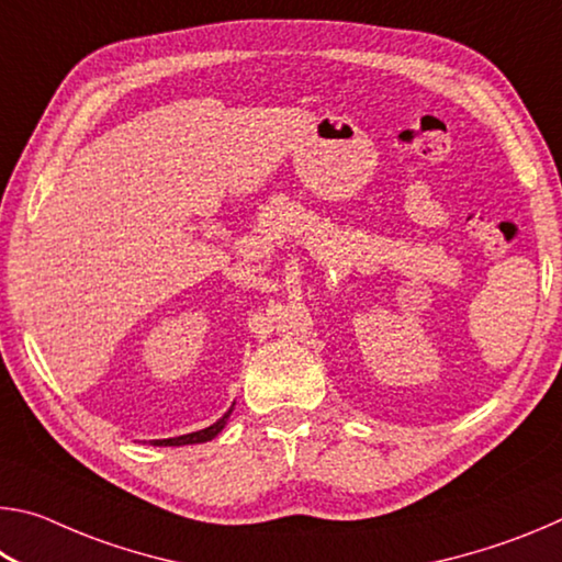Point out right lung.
<instances>
[{"label":"right lung","mask_w":562,"mask_h":562,"mask_svg":"<svg viewBox=\"0 0 562 562\" xmlns=\"http://www.w3.org/2000/svg\"><path fill=\"white\" fill-rule=\"evenodd\" d=\"M233 406H235V402H233ZM233 406L227 408V414H225L223 418H217V422H215L213 426H207V429H203V431H193V434H186V436H176V439H156V441H150V446H186V443H203V441H211V439H215V436L225 429L227 416L233 414Z\"/></svg>","instance_id":"obj_1"}]
</instances>
